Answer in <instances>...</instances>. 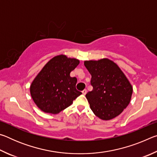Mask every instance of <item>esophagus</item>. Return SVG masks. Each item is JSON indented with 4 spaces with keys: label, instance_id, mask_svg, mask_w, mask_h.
Returning <instances> with one entry per match:
<instances>
[{
    "label": "esophagus",
    "instance_id": "1",
    "mask_svg": "<svg viewBox=\"0 0 157 157\" xmlns=\"http://www.w3.org/2000/svg\"><path fill=\"white\" fill-rule=\"evenodd\" d=\"M82 94H83V95H86L87 91H86V89H84L83 91H82Z\"/></svg>",
    "mask_w": 157,
    "mask_h": 157
}]
</instances>
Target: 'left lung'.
I'll use <instances>...</instances> for the list:
<instances>
[{"label":"left lung","instance_id":"left-lung-1","mask_svg":"<svg viewBox=\"0 0 157 157\" xmlns=\"http://www.w3.org/2000/svg\"><path fill=\"white\" fill-rule=\"evenodd\" d=\"M84 66L91 75L93 90L86 98L93 112L103 121L120 115L129 104L133 92L126 75L107 58L84 61Z\"/></svg>","mask_w":157,"mask_h":157}]
</instances>
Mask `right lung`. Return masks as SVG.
<instances>
[{
    "mask_svg": "<svg viewBox=\"0 0 157 157\" xmlns=\"http://www.w3.org/2000/svg\"><path fill=\"white\" fill-rule=\"evenodd\" d=\"M79 63V59L65 55H57L46 63L30 87L31 97L39 109L57 114L82 94L75 88L78 79L70 75Z\"/></svg>",
    "mask_w": 157,
    "mask_h": 157,
    "instance_id": "add662e5",
    "label": "right lung"
}]
</instances>
